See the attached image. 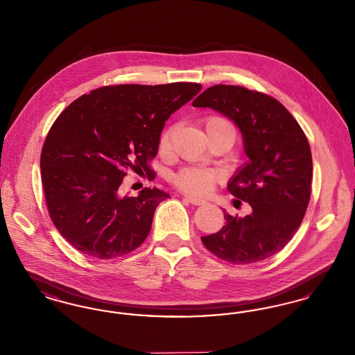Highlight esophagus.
Listing matches in <instances>:
<instances>
[{
    "mask_svg": "<svg viewBox=\"0 0 355 355\" xmlns=\"http://www.w3.org/2000/svg\"><path fill=\"white\" fill-rule=\"evenodd\" d=\"M185 200L186 201H189V202L191 203V205H196V206H200V205L206 203L205 200H201V198H198V197H194V196H189V194H186Z\"/></svg>",
    "mask_w": 355,
    "mask_h": 355,
    "instance_id": "esophagus-1",
    "label": "esophagus"
}]
</instances>
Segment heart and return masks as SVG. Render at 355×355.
<instances>
[{
    "instance_id": "b5f03b06",
    "label": "heart",
    "mask_w": 355,
    "mask_h": 355,
    "mask_svg": "<svg viewBox=\"0 0 355 355\" xmlns=\"http://www.w3.org/2000/svg\"><path fill=\"white\" fill-rule=\"evenodd\" d=\"M205 128H206V130H210L213 128H227V129L234 130L232 123L227 119H222V117H209L205 121ZM170 135H171V129H168L159 137V150L161 152H166L169 149ZM217 180H218L217 173H214L211 170L187 168V169L181 170L174 177V184L186 193L205 194L211 190V187L216 185Z\"/></svg>"
}]
</instances>
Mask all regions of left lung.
Here are the masks:
<instances>
[{
	"label": "left lung",
	"mask_w": 355,
	"mask_h": 355,
	"mask_svg": "<svg viewBox=\"0 0 355 355\" xmlns=\"http://www.w3.org/2000/svg\"><path fill=\"white\" fill-rule=\"evenodd\" d=\"M193 106L220 112L238 126L249 161L227 190L253 209L243 218L223 210L225 226L202 236L203 245L236 265L263 261L286 246L304 220L313 177L309 141L281 102L243 86H211Z\"/></svg>",
	"instance_id": "obj_1"
}]
</instances>
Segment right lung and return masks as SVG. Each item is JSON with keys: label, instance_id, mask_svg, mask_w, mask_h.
<instances>
[{"label": "right lung", "instance_id": "right-lung-1", "mask_svg": "<svg viewBox=\"0 0 355 355\" xmlns=\"http://www.w3.org/2000/svg\"><path fill=\"white\" fill-rule=\"evenodd\" d=\"M201 89L194 83L103 86L55 119L42 146L41 178L51 220L74 249L112 259L146 239L169 194L145 187L121 197L119 186L130 169L153 178L148 162L165 122Z\"/></svg>", "mask_w": 355, "mask_h": 355}]
</instances>
